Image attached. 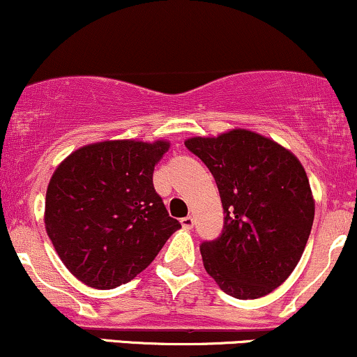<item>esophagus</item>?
<instances>
[{"mask_svg": "<svg viewBox=\"0 0 357 357\" xmlns=\"http://www.w3.org/2000/svg\"><path fill=\"white\" fill-rule=\"evenodd\" d=\"M181 225L184 229H191V227L195 226V220H192V216H186L181 220Z\"/></svg>", "mask_w": 357, "mask_h": 357, "instance_id": "1", "label": "esophagus"}]
</instances>
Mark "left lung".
I'll return each mask as SVG.
<instances>
[{"label":"left lung","instance_id":"left-lung-1","mask_svg":"<svg viewBox=\"0 0 357 357\" xmlns=\"http://www.w3.org/2000/svg\"><path fill=\"white\" fill-rule=\"evenodd\" d=\"M184 144L211 171L225 209L220 238L201 244L204 269L233 298L273 293L298 266L314 221L303 165L276 141L248 130Z\"/></svg>","mask_w":357,"mask_h":357}]
</instances>
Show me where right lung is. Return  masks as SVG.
Returning a JSON list of instances; mask_svg holds the SVG:
<instances>
[{
	"instance_id": "obj_1",
	"label": "right lung",
	"mask_w": 357,
	"mask_h": 357,
	"mask_svg": "<svg viewBox=\"0 0 357 357\" xmlns=\"http://www.w3.org/2000/svg\"><path fill=\"white\" fill-rule=\"evenodd\" d=\"M167 141H101L56 167L45 226L59 259L86 286L113 289L153 263L181 225L154 191L153 171Z\"/></svg>"
}]
</instances>
